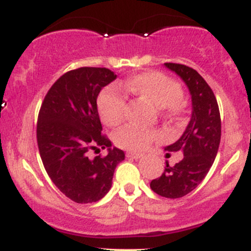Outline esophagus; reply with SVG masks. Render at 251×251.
Listing matches in <instances>:
<instances>
[{
	"label": "esophagus",
	"instance_id": "34e87169",
	"mask_svg": "<svg viewBox=\"0 0 251 251\" xmlns=\"http://www.w3.org/2000/svg\"><path fill=\"white\" fill-rule=\"evenodd\" d=\"M126 156L137 160V159H140L142 156V153H138V151H127V153H126Z\"/></svg>",
	"mask_w": 251,
	"mask_h": 251
}]
</instances>
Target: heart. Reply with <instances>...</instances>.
I'll return each instance as SVG.
<instances>
[{
    "label": "heart",
    "mask_w": 251,
    "mask_h": 251,
    "mask_svg": "<svg viewBox=\"0 0 251 251\" xmlns=\"http://www.w3.org/2000/svg\"><path fill=\"white\" fill-rule=\"evenodd\" d=\"M124 91L146 98L168 114H177L182 109L183 90L177 81L159 72H146L121 83ZM97 107L100 119L109 126H115L124 119L127 107L125 95L116 86H109L100 93ZM158 136L155 128L143 127L137 124H126L114 135L116 146L130 151L144 149Z\"/></svg>",
    "instance_id": "heart-1"
}]
</instances>
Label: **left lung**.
<instances>
[{"label": "left lung", "mask_w": 251, "mask_h": 251, "mask_svg": "<svg viewBox=\"0 0 251 251\" xmlns=\"http://www.w3.org/2000/svg\"><path fill=\"white\" fill-rule=\"evenodd\" d=\"M165 67L184 81L192 96V118L186 131L165 148L184 156L174 166L166 161L164 173L151 182V191L175 199L191 193L209 173L221 140V118L214 92L197 70L177 63H165Z\"/></svg>", "instance_id": "1"}]
</instances>
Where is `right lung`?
Listing matches in <instances>:
<instances>
[{
	"instance_id": "1",
	"label": "right lung",
	"mask_w": 251,
	"mask_h": 251,
	"mask_svg": "<svg viewBox=\"0 0 251 251\" xmlns=\"http://www.w3.org/2000/svg\"><path fill=\"white\" fill-rule=\"evenodd\" d=\"M116 75L107 68L82 67L62 75L48 90L37 119L40 156L53 183L78 204L95 203L109 192L114 170L125 159L102 135L97 110L100 90ZM108 148L90 158L91 149Z\"/></svg>"
}]
</instances>
